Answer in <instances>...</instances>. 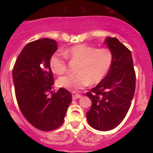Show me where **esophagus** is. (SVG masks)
<instances>
[{
  "label": "esophagus",
  "instance_id": "34e87169",
  "mask_svg": "<svg viewBox=\"0 0 153 153\" xmlns=\"http://www.w3.org/2000/svg\"><path fill=\"white\" fill-rule=\"evenodd\" d=\"M82 96L81 95L78 94H75V93H73V99L75 100V99H78L81 98Z\"/></svg>",
  "mask_w": 153,
  "mask_h": 153
}]
</instances>
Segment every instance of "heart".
<instances>
[{
    "instance_id": "b5f03b06",
    "label": "heart",
    "mask_w": 153,
    "mask_h": 153,
    "mask_svg": "<svg viewBox=\"0 0 153 153\" xmlns=\"http://www.w3.org/2000/svg\"><path fill=\"white\" fill-rule=\"evenodd\" d=\"M72 60L79 61L76 75H67L57 80V85L67 90L75 91L92 84L102 81L113 62V54L108 48H100L85 45H77L64 52ZM50 66L52 72L60 75L67 70L66 58L62 54L55 52L51 56Z\"/></svg>"
}]
</instances>
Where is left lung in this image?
I'll return each mask as SVG.
<instances>
[{
  "mask_svg": "<svg viewBox=\"0 0 153 153\" xmlns=\"http://www.w3.org/2000/svg\"><path fill=\"white\" fill-rule=\"evenodd\" d=\"M104 43L113 54V62L106 76L86 96L92 101L86 113L88 124L99 131H109L127 115L135 91L136 75L131 52L114 37Z\"/></svg>",
  "mask_w": 153,
  "mask_h": 153,
  "instance_id": "obj_1",
  "label": "left lung"
}]
</instances>
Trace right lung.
Here are the masks:
<instances>
[{
    "mask_svg": "<svg viewBox=\"0 0 153 153\" xmlns=\"http://www.w3.org/2000/svg\"><path fill=\"white\" fill-rule=\"evenodd\" d=\"M57 50L54 39L31 42L23 48L12 72L19 108L26 120L42 131L58 128L72 101L71 93L62 88L47 96L54 84L50 59Z\"/></svg>",
    "mask_w": 153,
    "mask_h": 153,
    "instance_id": "1",
    "label": "right lung"
}]
</instances>
